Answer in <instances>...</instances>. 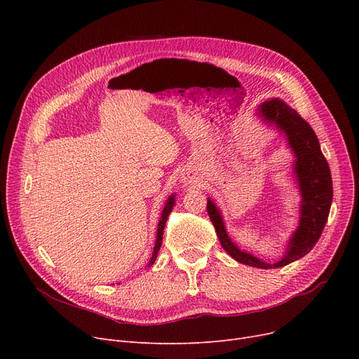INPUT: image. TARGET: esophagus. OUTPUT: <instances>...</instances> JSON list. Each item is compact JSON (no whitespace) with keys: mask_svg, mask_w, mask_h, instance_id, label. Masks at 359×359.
I'll use <instances>...</instances> for the list:
<instances>
[{"mask_svg":"<svg viewBox=\"0 0 359 359\" xmlns=\"http://www.w3.org/2000/svg\"><path fill=\"white\" fill-rule=\"evenodd\" d=\"M196 180H198V177H196V173L194 172V170H184V172L182 173V182L186 184L195 183Z\"/></svg>","mask_w":359,"mask_h":359,"instance_id":"34e87169","label":"esophagus"}]
</instances>
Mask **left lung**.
<instances>
[{
    "instance_id": "obj_1",
    "label": "left lung",
    "mask_w": 359,
    "mask_h": 359,
    "mask_svg": "<svg viewBox=\"0 0 359 359\" xmlns=\"http://www.w3.org/2000/svg\"><path fill=\"white\" fill-rule=\"evenodd\" d=\"M259 111L263 119L284 132L295 156L294 175L301 192V217L298 227L290 240L287 253L271 265L250 253L241 252L229 237L219 210L210 198L206 211L214 224L222 249L234 260L243 265L272 269L290 265L294 260L306 256L316 246L327 222L333 199V186L330 168L320 149L316 132L298 115L297 110L279 99H271L260 104Z\"/></svg>"
}]
</instances>
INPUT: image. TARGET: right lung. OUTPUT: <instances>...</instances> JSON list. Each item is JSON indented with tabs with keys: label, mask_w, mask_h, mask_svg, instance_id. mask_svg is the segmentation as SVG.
<instances>
[{
	"label": "right lung",
	"mask_w": 359,
	"mask_h": 359,
	"mask_svg": "<svg viewBox=\"0 0 359 359\" xmlns=\"http://www.w3.org/2000/svg\"><path fill=\"white\" fill-rule=\"evenodd\" d=\"M173 206H175V195H172V196H170V198L167 199V202H165V206H164V210H163V212H161V218H160V221H158V229H157V238H156V246H154L153 257H151V260H149V263H148V265H149V266H151V265H153V263L156 262L157 253H158V250H160V248H161V241H163V231H164V227H165V222H167V218H168L170 212H172V210H173Z\"/></svg>",
	"instance_id": "1"
}]
</instances>
